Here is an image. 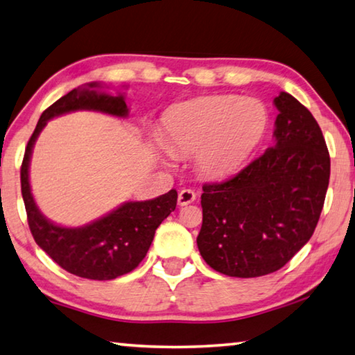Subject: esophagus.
I'll return each instance as SVG.
<instances>
[{
  "label": "esophagus",
  "instance_id": "1",
  "mask_svg": "<svg viewBox=\"0 0 355 355\" xmlns=\"http://www.w3.org/2000/svg\"><path fill=\"white\" fill-rule=\"evenodd\" d=\"M196 200V192L192 189H182L178 194V205L180 207H184V205H189Z\"/></svg>",
  "mask_w": 355,
  "mask_h": 355
}]
</instances>
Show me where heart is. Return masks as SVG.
<instances>
[{
	"instance_id": "heart-1",
	"label": "heart",
	"mask_w": 355,
	"mask_h": 355,
	"mask_svg": "<svg viewBox=\"0 0 355 355\" xmlns=\"http://www.w3.org/2000/svg\"><path fill=\"white\" fill-rule=\"evenodd\" d=\"M268 111L260 100L211 95L184 101L164 116L161 144L169 156L194 153L196 169L208 178L236 172L261 142Z\"/></svg>"
}]
</instances>
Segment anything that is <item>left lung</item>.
Listing matches in <instances>:
<instances>
[{
    "label": "left lung",
    "mask_w": 355,
    "mask_h": 355,
    "mask_svg": "<svg viewBox=\"0 0 355 355\" xmlns=\"http://www.w3.org/2000/svg\"><path fill=\"white\" fill-rule=\"evenodd\" d=\"M274 146L235 177L203 184L200 255L230 277L279 271L313 235L330 177L320 125L293 95L280 92Z\"/></svg>",
    "instance_id": "left-lung-1"
}]
</instances>
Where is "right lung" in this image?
Listing matches in <instances>:
<instances>
[{
    "label": "right lung",
    "mask_w": 355,
    "mask_h": 355,
    "mask_svg": "<svg viewBox=\"0 0 355 355\" xmlns=\"http://www.w3.org/2000/svg\"><path fill=\"white\" fill-rule=\"evenodd\" d=\"M98 83L70 91L42 112L23 156L20 180L28 224L34 241L59 266L78 277L112 280L128 274L147 255L156 228L177 207V191L171 189L152 200L125 202L103 218L83 227L53 224L40 213L29 186V161L35 139L48 120L71 111H98L116 117H127L123 95L98 92Z\"/></svg>",
    "instance_id": "add662e5"
}]
</instances>
